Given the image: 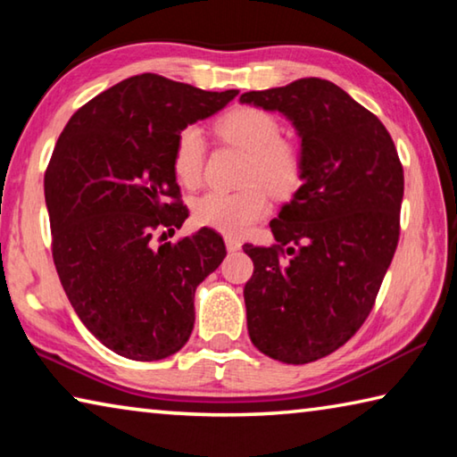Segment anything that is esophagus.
<instances>
[{"mask_svg": "<svg viewBox=\"0 0 457 457\" xmlns=\"http://www.w3.org/2000/svg\"><path fill=\"white\" fill-rule=\"evenodd\" d=\"M226 247H228V252H237L239 247H242V242H239V239H236V237L228 236L226 237Z\"/></svg>", "mask_w": 457, "mask_h": 457, "instance_id": "34e87169", "label": "esophagus"}]
</instances>
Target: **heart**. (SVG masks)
<instances>
[{"label": "heart", "mask_w": 457, "mask_h": 457, "mask_svg": "<svg viewBox=\"0 0 457 457\" xmlns=\"http://www.w3.org/2000/svg\"><path fill=\"white\" fill-rule=\"evenodd\" d=\"M215 130L229 145L250 154L245 183H256L239 191H207L193 207V218L205 228L228 236H237L268 212L266 189L276 197H286L298 187L303 177V157L288 141H282V129L272 114L260 108H236L215 122ZM205 141L195 127L183 129L175 141L173 171L185 187H197L204 175ZM262 182L261 186L257 183Z\"/></svg>", "instance_id": "obj_1"}]
</instances>
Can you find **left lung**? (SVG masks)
Segmentation results:
<instances>
[{"instance_id":"left-lung-1","label":"left lung","mask_w":457,"mask_h":457,"mask_svg":"<svg viewBox=\"0 0 457 457\" xmlns=\"http://www.w3.org/2000/svg\"><path fill=\"white\" fill-rule=\"evenodd\" d=\"M239 103L282 112L300 137L303 185L270 221L278 244L244 245L253 262L244 300L256 349L304 365L367 320L399 242L403 167L383 122L328 80L252 90Z\"/></svg>"}]
</instances>
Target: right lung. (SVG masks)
I'll return each instance as SVG.
<instances>
[{"instance_id": "obj_1", "label": "right lung", "mask_w": 457, "mask_h": 457, "mask_svg": "<svg viewBox=\"0 0 457 457\" xmlns=\"http://www.w3.org/2000/svg\"><path fill=\"white\" fill-rule=\"evenodd\" d=\"M236 96L130 76L79 108L58 138L44 177L54 264L84 327L120 357L179 351L195 288L226 258L210 228L177 244L154 245V236L189 215L173 171L177 137Z\"/></svg>"}]
</instances>
